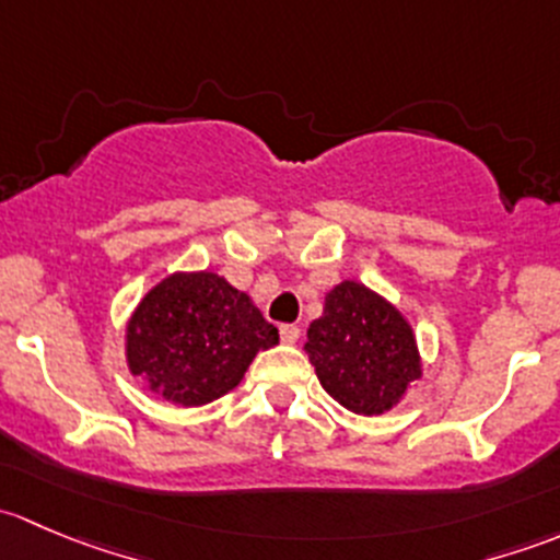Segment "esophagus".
Returning <instances> with one entry per match:
<instances>
[{
    "instance_id": "1",
    "label": "esophagus",
    "mask_w": 560,
    "mask_h": 560,
    "mask_svg": "<svg viewBox=\"0 0 560 560\" xmlns=\"http://www.w3.org/2000/svg\"><path fill=\"white\" fill-rule=\"evenodd\" d=\"M279 332H281V341L284 343H295L298 338H301V327L298 325H281Z\"/></svg>"
}]
</instances>
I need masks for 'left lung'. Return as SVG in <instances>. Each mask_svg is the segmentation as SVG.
Listing matches in <instances>:
<instances>
[{
  "label": "left lung",
  "mask_w": 560,
  "mask_h": 560,
  "mask_svg": "<svg viewBox=\"0 0 560 560\" xmlns=\"http://www.w3.org/2000/svg\"><path fill=\"white\" fill-rule=\"evenodd\" d=\"M303 349L325 393L354 415H385L422 376L409 319L380 292L352 279L327 292Z\"/></svg>",
  "instance_id": "1"
}]
</instances>
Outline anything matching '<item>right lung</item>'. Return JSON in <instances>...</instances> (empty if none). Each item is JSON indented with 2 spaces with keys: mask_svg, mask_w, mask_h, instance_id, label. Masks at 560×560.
<instances>
[{
  "mask_svg": "<svg viewBox=\"0 0 560 560\" xmlns=\"http://www.w3.org/2000/svg\"><path fill=\"white\" fill-rule=\"evenodd\" d=\"M276 343L279 330L224 276L175 270L129 314L124 358L149 393L189 409L238 387L252 360Z\"/></svg>",
  "mask_w": 560,
  "mask_h": 560,
  "instance_id": "add662e5",
  "label": "right lung"
}]
</instances>
